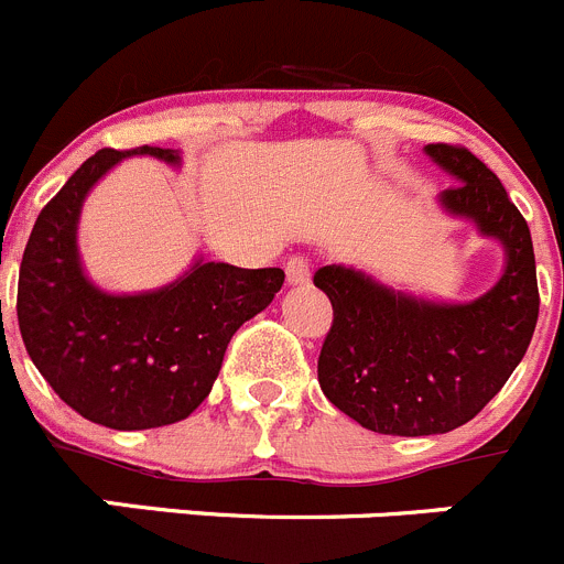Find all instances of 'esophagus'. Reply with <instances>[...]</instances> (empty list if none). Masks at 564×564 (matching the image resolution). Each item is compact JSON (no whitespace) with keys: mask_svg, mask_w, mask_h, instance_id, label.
I'll return each mask as SVG.
<instances>
[{"mask_svg":"<svg viewBox=\"0 0 564 564\" xmlns=\"http://www.w3.org/2000/svg\"><path fill=\"white\" fill-rule=\"evenodd\" d=\"M308 275H312V261L306 256H292L286 261V281L292 286H300V283H306Z\"/></svg>","mask_w":564,"mask_h":564,"instance_id":"obj_1","label":"esophagus"}]
</instances>
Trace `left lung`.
<instances>
[{
    "mask_svg": "<svg viewBox=\"0 0 564 564\" xmlns=\"http://www.w3.org/2000/svg\"><path fill=\"white\" fill-rule=\"evenodd\" d=\"M425 152L456 177L440 194L442 208L501 241L507 270L473 303L409 297L350 267L314 272V286L334 306L319 387L376 434H445L476 417L525 356L540 314L529 225L496 172L459 144H429Z\"/></svg>",
    "mask_w": 564,
    "mask_h": 564,
    "instance_id": "1",
    "label": "left lung"
}]
</instances>
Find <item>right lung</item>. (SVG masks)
Here are the masks:
<instances>
[{
	"label": "right lung",
	"instance_id": "obj_1",
	"mask_svg": "<svg viewBox=\"0 0 564 564\" xmlns=\"http://www.w3.org/2000/svg\"><path fill=\"white\" fill-rule=\"evenodd\" d=\"M128 155L181 163L177 150H99L44 205L19 270V328L30 359L66 406L91 423L141 431L186 420L208 398L228 341L264 312L283 270L197 261L170 286L108 294L86 278L77 219L86 194Z\"/></svg>",
	"mask_w": 564,
	"mask_h": 564
}]
</instances>
